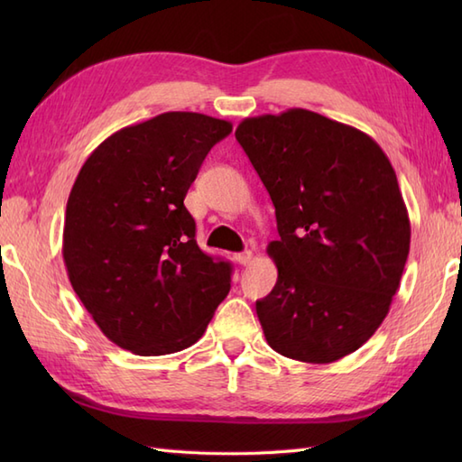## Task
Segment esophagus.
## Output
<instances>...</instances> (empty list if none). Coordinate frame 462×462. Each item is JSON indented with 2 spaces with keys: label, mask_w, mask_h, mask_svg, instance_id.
<instances>
[{
  "label": "esophagus",
  "mask_w": 462,
  "mask_h": 462,
  "mask_svg": "<svg viewBox=\"0 0 462 462\" xmlns=\"http://www.w3.org/2000/svg\"><path fill=\"white\" fill-rule=\"evenodd\" d=\"M254 260V254L250 252V250H246V252H240V254H236V262L240 263V266H248V263Z\"/></svg>",
  "instance_id": "obj_1"
}]
</instances>
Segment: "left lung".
<instances>
[{
    "label": "left lung",
    "instance_id": "1",
    "mask_svg": "<svg viewBox=\"0 0 462 462\" xmlns=\"http://www.w3.org/2000/svg\"><path fill=\"white\" fill-rule=\"evenodd\" d=\"M236 141L276 208L278 282L256 301L268 346L306 363L349 356L385 319L409 256L393 166L369 134L308 109L244 119Z\"/></svg>",
    "mask_w": 462,
    "mask_h": 462
}]
</instances>
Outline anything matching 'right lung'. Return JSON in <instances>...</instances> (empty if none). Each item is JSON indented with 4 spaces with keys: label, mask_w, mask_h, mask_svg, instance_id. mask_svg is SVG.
Segmentation results:
<instances>
[{
    "label": "right lung",
    "mask_w": 462,
    "mask_h": 462,
    "mask_svg": "<svg viewBox=\"0 0 462 462\" xmlns=\"http://www.w3.org/2000/svg\"><path fill=\"white\" fill-rule=\"evenodd\" d=\"M232 123L162 113L113 133L89 154L69 194L67 276L116 346L166 356L202 337L230 291V262L196 244L184 196Z\"/></svg>",
    "instance_id": "add662e5"
}]
</instances>
